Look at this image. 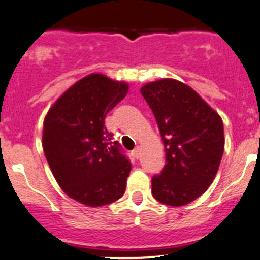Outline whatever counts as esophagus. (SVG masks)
Segmentation results:
<instances>
[{"instance_id": "esophagus-1", "label": "esophagus", "mask_w": 260, "mask_h": 260, "mask_svg": "<svg viewBox=\"0 0 260 260\" xmlns=\"http://www.w3.org/2000/svg\"><path fill=\"white\" fill-rule=\"evenodd\" d=\"M132 153H133V156H135L136 158H138V157H140V155H141V148L140 147H136L135 150H133Z\"/></svg>"}]
</instances>
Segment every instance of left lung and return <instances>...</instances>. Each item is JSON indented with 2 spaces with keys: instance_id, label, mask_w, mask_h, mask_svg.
<instances>
[{
  "instance_id": "obj_1",
  "label": "left lung",
  "mask_w": 260,
  "mask_h": 260,
  "mask_svg": "<svg viewBox=\"0 0 260 260\" xmlns=\"http://www.w3.org/2000/svg\"><path fill=\"white\" fill-rule=\"evenodd\" d=\"M141 94L157 122L166 164L152 179V196L162 205L180 207L201 197L212 184L225 148L223 123L197 91L184 82H147Z\"/></svg>"
}]
</instances>
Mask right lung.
Masks as SVG:
<instances>
[{"mask_svg":"<svg viewBox=\"0 0 260 260\" xmlns=\"http://www.w3.org/2000/svg\"><path fill=\"white\" fill-rule=\"evenodd\" d=\"M127 82L90 74L49 108L42 145L58 185L89 207L110 205L124 194L128 158L104 124L105 115L127 95Z\"/></svg>","mask_w":260,"mask_h":260,"instance_id":"1","label":"right lung"}]
</instances>
